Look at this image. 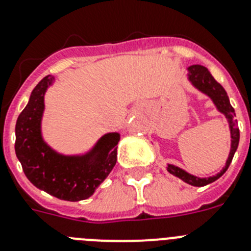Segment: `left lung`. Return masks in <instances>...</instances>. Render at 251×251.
Returning a JSON list of instances; mask_svg holds the SVG:
<instances>
[{
  "instance_id": "obj_1",
  "label": "left lung",
  "mask_w": 251,
  "mask_h": 251,
  "mask_svg": "<svg viewBox=\"0 0 251 251\" xmlns=\"http://www.w3.org/2000/svg\"><path fill=\"white\" fill-rule=\"evenodd\" d=\"M187 79L198 90H201V93L207 94L210 100H213L217 109L226 116L229 125V131H231V151H229L228 158H227L226 165L222 168V171L218 172L214 176H210V177H197V176L187 174L182 168L176 167L174 165H168L167 171L174 175V176H176V177L185 181L189 185H193V186H205V185L218 180L227 171V168H228V166L232 162L233 154L236 151L237 145H239L240 131L236 127V120H233V117H235V109H233V107L229 103L226 90L223 89V86L220 83H217L216 79L212 76V74L208 71L207 67L201 66V65L189 66L187 67Z\"/></svg>"
}]
</instances>
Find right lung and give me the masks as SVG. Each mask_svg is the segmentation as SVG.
<instances>
[{"mask_svg": "<svg viewBox=\"0 0 251 251\" xmlns=\"http://www.w3.org/2000/svg\"><path fill=\"white\" fill-rule=\"evenodd\" d=\"M54 77L47 75L37 84L15 127V153L23 171L35 187L67 201L93 195L117 161L119 132H108L88 153L64 155L50 148L42 136L44 94Z\"/></svg>", "mask_w": 251, "mask_h": 251, "instance_id": "right-lung-1", "label": "right lung"}]
</instances>
